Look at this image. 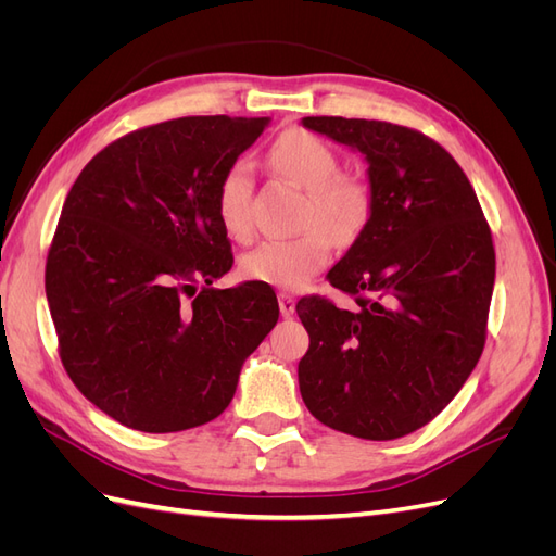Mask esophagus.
Returning a JSON list of instances; mask_svg holds the SVG:
<instances>
[{
    "label": "esophagus",
    "mask_w": 556,
    "mask_h": 556,
    "mask_svg": "<svg viewBox=\"0 0 556 556\" xmlns=\"http://www.w3.org/2000/svg\"><path fill=\"white\" fill-rule=\"evenodd\" d=\"M278 306H280V315H282V317H292L294 311H296V301H294L292 294L280 292V294H278Z\"/></svg>",
    "instance_id": "esophagus-1"
}]
</instances>
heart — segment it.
Here are the masks:
<instances>
[{"instance_id":"b5f03b06","label":"heart","mask_w":556,"mask_h":556,"mask_svg":"<svg viewBox=\"0 0 556 556\" xmlns=\"http://www.w3.org/2000/svg\"><path fill=\"white\" fill-rule=\"evenodd\" d=\"M274 169L304 188L301 231L294 239H274L252 248L241 262L250 280L280 290H301L331 260V243H355L374 213V192L359 176L339 174V157L323 139L306 129L280 134L268 150ZM252 172L245 162H233L217 182V220L233 239L252 231Z\"/></svg>"}]
</instances>
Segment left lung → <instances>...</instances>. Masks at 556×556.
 Returning a JSON list of instances; mask_svg holds the SVG:
<instances>
[{
    "label": "left lung",
    "instance_id": "1",
    "mask_svg": "<svg viewBox=\"0 0 556 556\" xmlns=\"http://www.w3.org/2000/svg\"><path fill=\"white\" fill-rule=\"evenodd\" d=\"M301 125L359 150L374 192L371 220L327 274L359 308L296 304L311 336L301 399L336 431L394 441L431 422L482 355L492 231L462 166L422 131L333 115Z\"/></svg>",
    "mask_w": 556,
    "mask_h": 556
}]
</instances>
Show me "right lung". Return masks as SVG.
I'll return each instance as SVG.
<instances>
[{"instance_id":"add662e5","label":"right lung","mask_w":556,"mask_h":556,"mask_svg":"<svg viewBox=\"0 0 556 556\" xmlns=\"http://www.w3.org/2000/svg\"><path fill=\"white\" fill-rule=\"evenodd\" d=\"M266 125L194 115L137 129L97 153L66 194L46 296L66 374L115 422L146 433L211 422L276 327L266 282L208 288L233 264L217 182Z\"/></svg>"}]
</instances>
